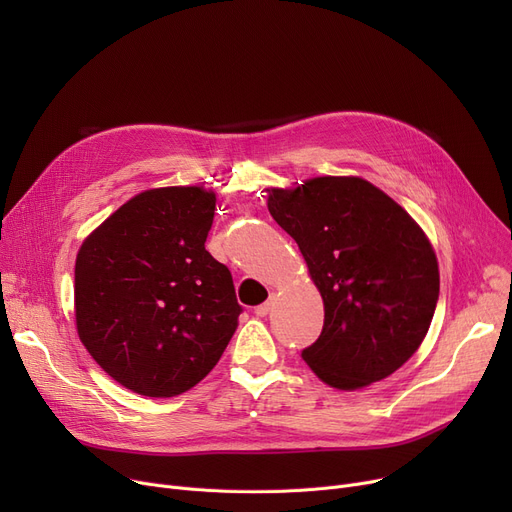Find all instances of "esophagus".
Segmentation results:
<instances>
[{
  "label": "esophagus",
  "mask_w": 512,
  "mask_h": 512,
  "mask_svg": "<svg viewBox=\"0 0 512 512\" xmlns=\"http://www.w3.org/2000/svg\"><path fill=\"white\" fill-rule=\"evenodd\" d=\"M272 309H274V297H272V299H267V301H265V303H261V305H257V307H255V313H257L259 317H265V315L270 313Z\"/></svg>",
  "instance_id": "esophagus-1"
}]
</instances>
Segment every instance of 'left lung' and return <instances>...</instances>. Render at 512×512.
Segmentation results:
<instances>
[{
	"label": "left lung",
	"instance_id": "8db88e82",
	"mask_svg": "<svg viewBox=\"0 0 512 512\" xmlns=\"http://www.w3.org/2000/svg\"><path fill=\"white\" fill-rule=\"evenodd\" d=\"M272 218L294 240L324 299V330L303 348L319 380L357 390L405 365L436 311V253L411 215L363 178L274 188Z\"/></svg>",
	"mask_w": 512,
	"mask_h": 512
}]
</instances>
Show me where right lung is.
Instances as JSON below:
<instances>
[{
  "mask_svg": "<svg viewBox=\"0 0 512 512\" xmlns=\"http://www.w3.org/2000/svg\"><path fill=\"white\" fill-rule=\"evenodd\" d=\"M215 195L199 186L145 191L78 251L76 328L124 388L155 398L191 390L220 361L242 307L232 274L205 251Z\"/></svg>",
  "mask_w": 512,
  "mask_h": 512,
  "instance_id": "right-lung-1",
  "label": "right lung"
}]
</instances>
